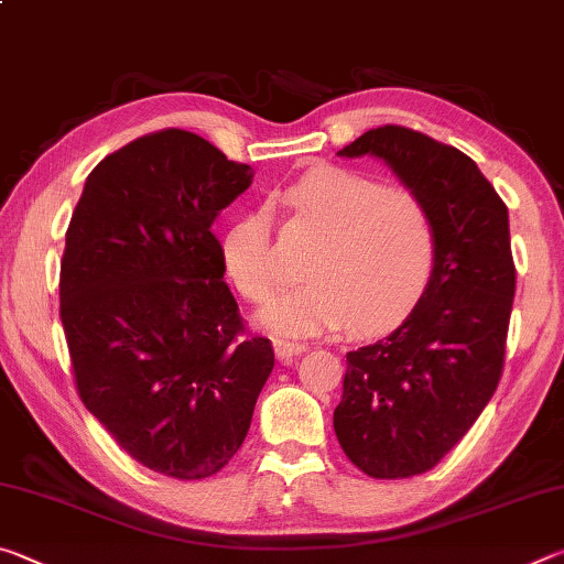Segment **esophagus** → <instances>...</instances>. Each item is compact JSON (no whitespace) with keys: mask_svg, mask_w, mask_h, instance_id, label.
Returning <instances> with one entry per match:
<instances>
[{"mask_svg":"<svg viewBox=\"0 0 564 564\" xmlns=\"http://www.w3.org/2000/svg\"><path fill=\"white\" fill-rule=\"evenodd\" d=\"M305 343L301 340H285V338H273V350L275 356H279L281 360H289L293 356H301V352H305Z\"/></svg>","mask_w":564,"mask_h":564,"instance_id":"esophagus-1","label":"esophagus"}]
</instances>
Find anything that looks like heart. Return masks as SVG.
Wrapping results in <instances>:
<instances>
[{
    "label": "heart",
    "instance_id": "heart-1",
    "mask_svg": "<svg viewBox=\"0 0 564 564\" xmlns=\"http://www.w3.org/2000/svg\"><path fill=\"white\" fill-rule=\"evenodd\" d=\"M279 202L321 243L303 263L308 279L261 313L265 328L305 336L348 323L350 330L370 333L413 308L433 265V224L413 191L350 169L316 166L285 186ZM221 265L251 303H265L281 289L285 271L269 208L226 228Z\"/></svg>",
    "mask_w": 564,
    "mask_h": 564
}]
</instances>
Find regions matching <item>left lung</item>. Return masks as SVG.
<instances>
[{
    "label": "left lung",
    "instance_id": "obj_1",
    "mask_svg": "<svg viewBox=\"0 0 564 564\" xmlns=\"http://www.w3.org/2000/svg\"><path fill=\"white\" fill-rule=\"evenodd\" d=\"M338 154L383 159L433 224L431 281L388 338L348 352L333 413L358 470L413 477L460 443L500 383L514 295L508 206L470 156L395 123Z\"/></svg>",
    "mask_w": 564,
    "mask_h": 564
}]
</instances>
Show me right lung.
Masks as SVG:
<instances>
[{"label": "right lung", "mask_w": 564, "mask_h": 564, "mask_svg": "<svg viewBox=\"0 0 564 564\" xmlns=\"http://www.w3.org/2000/svg\"><path fill=\"white\" fill-rule=\"evenodd\" d=\"M251 181L198 133L154 131L99 161L66 228L59 316L82 403L133 460L176 480L228 465L273 370L212 231Z\"/></svg>", "instance_id": "1"}]
</instances>
